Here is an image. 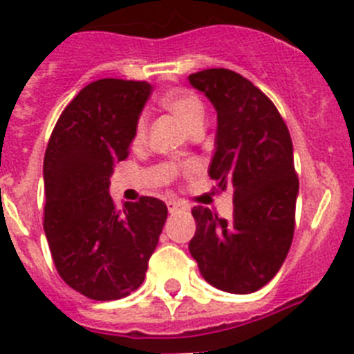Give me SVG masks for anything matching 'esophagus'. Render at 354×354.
Segmentation results:
<instances>
[{
    "instance_id": "34e87169",
    "label": "esophagus",
    "mask_w": 354,
    "mask_h": 354,
    "mask_svg": "<svg viewBox=\"0 0 354 354\" xmlns=\"http://www.w3.org/2000/svg\"><path fill=\"white\" fill-rule=\"evenodd\" d=\"M167 209H169V212H178L180 209H185V205L180 204V202H176V201H169L167 202Z\"/></svg>"
}]
</instances>
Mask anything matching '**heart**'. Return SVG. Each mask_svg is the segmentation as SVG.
<instances>
[{
    "label": "heart",
    "mask_w": 354,
    "mask_h": 354,
    "mask_svg": "<svg viewBox=\"0 0 354 354\" xmlns=\"http://www.w3.org/2000/svg\"><path fill=\"white\" fill-rule=\"evenodd\" d=\"M159 105L164 109V111H167L169 114H173L174 118L180 119V121L187 126L188 131H194V129L202 128L205 109L201 98H198L194 91L183 90V88H173V90H167L164 91V93H160ZM145 136H147V118L145 115H140L135 126V135H133V142H135V145L143 143Z\"/></svg>",
    "instance_id": "heart-1"
}]
</instances>
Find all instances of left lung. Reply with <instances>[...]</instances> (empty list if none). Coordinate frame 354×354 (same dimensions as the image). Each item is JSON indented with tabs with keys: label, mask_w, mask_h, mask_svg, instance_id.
Listing matches in <instances>:
<instances>
[{
	"label": "left lung",
	"mask_w": 354,
	"mask_h": 354,
	"mask_svg": "<svg viewBox=\"0 0 354 354\" xmlns=\"http://www.w3.org/2000/svg\"><path fill=\"white\" fill-rule=\"evenodd\" d=\"M218 112L209 176L233 195L232 219L192 209L188 243L205 282L232 294L256 292L279 273L294 236L299 180L282 115L259 88L228 68L188 75Z\"/></svg>",
	"instance_id": "left-lung-1"
}]
</instances>
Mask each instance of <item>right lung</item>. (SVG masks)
Wrapping results in <instances>:
<instances>
[{"instance_id":"obj_1","label":"right lung","mask_w":354,"mask_h":354,"mask_svg":"<svg viewBox=\"0 0 354 354\" xmlns=\"http://www.w3.org/2000/svg\"><path fill=\"white\" fill-rule=\"evenodd\" d=\"M150 93L145 81L90 82L62 112L44 153L43 226L55 268L95 301L121 299L142 286L167 218L159 198L118 209L109 194Z\"/></svg>"}]
</instances>
